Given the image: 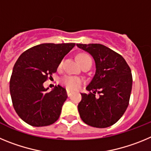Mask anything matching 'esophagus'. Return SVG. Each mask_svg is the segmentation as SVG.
<instances>
[{"instance_id":"34e87169","label":"esophagus","mask_w":151,"mask_h":151,"mask_svg":"<svg viewBox=\"0 0 151 151\" xmlns=\"http://www.w3.org/2000/svg\"><path fill=\"white\" fill-rule=\"evenodd\" d=\"M66 94H67L68 97H69V96L71 95V91L69 90V89H66Z\"/></svg>"}]
</instances>
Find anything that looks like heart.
Instances as JSON below:
<instances>
[{"mask_svg":"<svg viewBox=\"0 0 151 151\" xmlns=\"http://www.w3.org/2000/svg\"><path fill=\"white\" fill-rule=\"evenodd\" d=\"M89 59H91L90 57L85 54H81L78 56V60L81 64V66ZM60 82L62 85L66 86L67 88L71 89V90H76L81 85V83L82 82V79L79 77L73 76H65L61 78Z\"/></svg>","mask_w":151,"mask_h":151,"instance_id":"1","label":"heart"}]
</instances>
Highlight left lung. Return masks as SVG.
<instances>
[{"mask_svg": "<svg viewBox=\"0 0 151 151\" xmlns=\"http://www.w3.org/2000/svg\"><path fill=\"white\" fill-rule=\"evenodd\" d=\"M92 56L96 71L78 105L81 119L96 128H106L115 124L129 106L132 76L131 69L120 54L101 44H76ZM92 91V92H91ZM99 97H95L96 92Z\"/></svg>", "mask_w": 151, "mask_h": 151, "instance_id": "obj_1", "label": "left lung"}]
</instances>
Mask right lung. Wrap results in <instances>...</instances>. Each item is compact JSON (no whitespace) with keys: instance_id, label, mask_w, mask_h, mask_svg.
Instances as JSON below:
<instances>
[{"instance_id":"add662e5","label":"right lung","mask_w":151,"mask_h":151,"mask_svg":"<svg viewBox=\"0 0 151 151\" xmlns=\"http://www.w3.org/2000/svg\"><path fill=\"white\" fill-rule=\"evenodd\" d=\"M75 43H45L23 52L13 66L10 92L18 116L29 125L40 127L54 123L59 119L67 98L60 85L48 91L44 87L47 76L57 72L63 57Z\"/></svg>"}]
</instances>
